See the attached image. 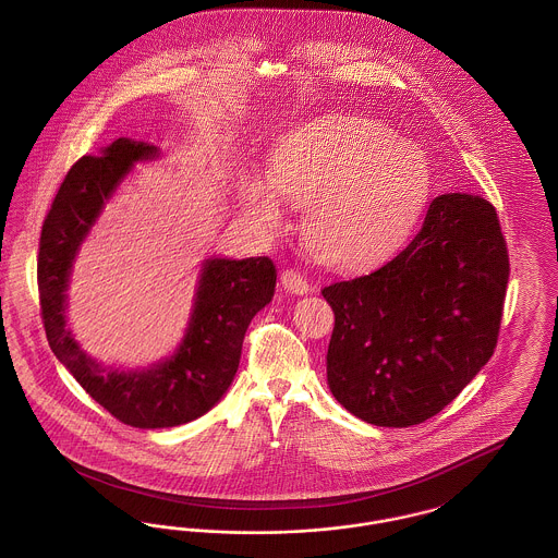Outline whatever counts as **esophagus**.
I'll use <instances>...</instances> for the list:
<instances>
[{"mask_svg": "<svg viewBox=\"0 0 558 558\" xmlns=\"http://www.w3.org/2000/svg\"><path fill=\"white\" fill-rule=\"evenodd\" d=\"M280 284H282L284 291L292 292V294H305V292H310V282H307L296 269L282 271Z\"/></svg>", "mask_w": 558, "mask_h": 558, "instance_id": "obj_1", "label": "esophagus"}]
</instances>
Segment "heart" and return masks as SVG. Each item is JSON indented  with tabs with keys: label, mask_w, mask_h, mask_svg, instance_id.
I'll return each mask as SVG.
<instances>
[{
	"label": "heart",
	"mask_w": 558,
	"mask_h": 558,
	"mask_svg": "<svg viewBox=\"0 0 558 558\" xmlns=\"http://www.w3.org/2000/svg\"><path fill=\"white\" fill-rule=\"evenodd\" d=\"M269 180L246 187L244 209L278 226V194L307 205V248L330 267L371 266L393 253L430 196L425 153L355 114H324L292 128L274 148Z\"/></svg>",
	"instance_id": "b5f03b06"
}]
</instances>
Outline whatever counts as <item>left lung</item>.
Segmentation results:
<instances>
[{"label": "left lung", "mask_w": 558, "mask_h": 558, "mask_svg": "<svg viewBox=\"0 0 558 558\" xmlns=\"http://www.w3.org/2000/svg\"><path fill=\"white\" fill-rule=\"evenodd\" d=\"M508 271L494 205L460 192L437 196L391 262L322 289L335 312L332 396L376 426L439 414L494 355Z\"/></svg>", "instance_id": "1"}]
</instances>
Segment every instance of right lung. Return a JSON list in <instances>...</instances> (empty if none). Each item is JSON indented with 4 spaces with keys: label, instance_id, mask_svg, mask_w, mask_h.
Here are the masks:
<instances>
[{
    "label": "right lung",
    "instance_id": "add662e5",
    "mask_svg": "<svg viewBox=\"0 0 558 558\" xmlns=\"http://www.w3.org/2000/svg\"><path fill=\"white\" fill-rule=\"evenodd\" d=\"M157 157V146L119 137L98 157L77 160L46 215L37 257L41 318L53 355L85 393L135 428L184 425L209 412L234 380L251 319L276 289L269 257H213L203 264L186 335L171 357L125 372L105 368L81 349L64 316L75 255L133 162Z\"/></svg>",
    "mask_w": 558,
    "mask_h": 558
}]
</instances>
